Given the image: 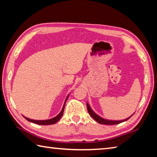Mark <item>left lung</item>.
Wrapping results in <instances>:
<instances>
[{"label":"left lung","instance_id":"8db88e82","mask_svg":"<svg viewBox=\"0 0 157 157\" xmlns=\"http://www.w3.org/2000/svg\"><path fill=\"white\" fill-rule=\"evenodd\" d=\"M87 111H88L89 114L90 116H91L93 119H94L96 121H97L98 123H100V124H104V125H116V124H119V123H121L122 122H124L125 121L128 120L132 116V115L131 117H130L128 119H124V120H122V121H111V120H106V119H104L103 118L100 117L99 116H98V115L95 113L94 112H93L92 109L90 108L89 104L87 103Z\"/></svg>","mask_w":157,"mask_h":157}]
</instances>
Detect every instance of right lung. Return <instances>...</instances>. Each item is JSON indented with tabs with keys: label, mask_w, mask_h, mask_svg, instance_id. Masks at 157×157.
Returning a JSON list of instances; mask_svg holds the SVG:
<instances>
[{
	"label": "right lung",
	"mask_w": 157,
	"mask_h": 157,
	"mask_svg": "<svg viewBox=\"0 0 157 157\" xmlns=\"http://www.w3.org/2000/svg\"><path fill=\"white\" fill-rule=\"evenodd\" d=\"M69 97V95L66 98V99L65 101V103H64V105H63V109L61 112H60V113L57 115L56 117H55L54 118H52L51 119H48V120H43V121H38V120H33V119H28V118H27L25 117V119L26 120L28 121L29 122H32V123H36V124H38V125H52V124H54V123H56V122H58L59 121V119L61 118V117L63 116V112H64V108H65V102L66 101H67V98Z\"/></svg>",
	"instance_id": "1"
}]
</instances>
